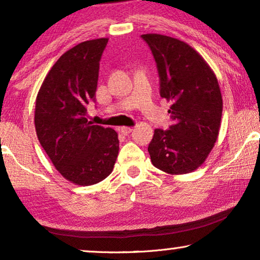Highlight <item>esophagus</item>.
<instances>
[{
	"label": "esophagus",
	"instance_id": "34e87169",
	"mask_svg": "<svg viewBox=\"0 0 260 260\" xmlns=\"http://www.w3.org/2000/svg\"><path fill=\"white\" fill-rule=\"evenodd\" d=\"M119 131L120 133H122L123 135H129L131 131H133V127H130V126H122L119 129Z\"/></svg>",
	"mask_w": 260,
	"mask_h": 260
}]
</instances>
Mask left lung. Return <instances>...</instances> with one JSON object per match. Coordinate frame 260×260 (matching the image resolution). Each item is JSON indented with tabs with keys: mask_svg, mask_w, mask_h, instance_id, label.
I'll return each instance as SVG.
<instances>
[{
	"mask_svg": "<svg viewBox=\"0 0 260 260\" xmlns=\"http://www.w3.org/2000/svg\"><path fill=\"white\" fill-rule=\"evenodd\" d=\"M157 63L159 93L172 103L174 124L156 129L148 147L156 168L170 175L194 172L214 147L222 95L214 72L193 47L162 34H143Z\"/></svg>",
	"mask_w": 260,
	"mask_h": 260,
	"instance_id": "1",
	"label": "left lung"
}]
</instances>
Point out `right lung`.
<instances>
[{"label":"right lung","mask_w":260,"mask_h":260,"mask_svg":"<svg viewBox=\"0 0 260 260\" xmlns=\"http://www.w3.org/2000/svg\"><path fill=\"white\" fill-rule=\"evenodd\" d=\"M108 41H84L63 53L46 76L35 102L34 123L41 147L55 169L78 186L106 179L118 156V134L92 125L86 118Z\"/></svg>","instance_id":"right-lung-1"}]
</instances>
